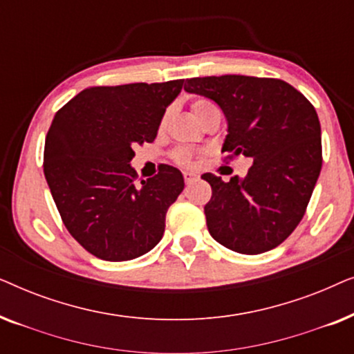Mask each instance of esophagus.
I'll return each mask as SVG.
<instances>
[{
	"label": "esophagus",
	"instance_id": "1",
	"mask_svg": "<svg viewBox=\"0 0 354 354\" xmlns=\"http://www.w3.org/2000/svg\"><path fill=\"white\" fill-rule=\"evenodd\" d=\"M183 180H185L187 185H188V183L195 182V180H196V174H193V172H183Z\"/></svg>",
	"mask_w": 354,
	"mask_h": 354
}]
</instances>
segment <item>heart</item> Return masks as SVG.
<instances>
[{
    "label": "heart",
    "mask_w": 354,
    "mask_h": 354,
    "mask_svg": "<svg viewBox=\"0 0 354 354\" xmlns=\"http://www.w3.org/2000/svg\"><path fill=\"white\" fill-rule=\"evenodd\" d=\"M192 113L203 124L209 115L219 113V109H217V106L212 103L211 100L196 98L193 100L192 103ZM166 120L167 114H164V118L161 119V127H164ZM193 158H195V154H193V151H190L188 148H178L174 151V159H176L178 164H182V166H190V164H193Z\"/></svg>",
    "instance_id": "heart-1"
}]
</instances>
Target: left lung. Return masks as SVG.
Here are the masks:
<instances>
[{"instance_id": "left-lung-1", "label": "left lung", "mask_w": 354, "mask_h": 354, "mask_svg": "<svg viewBox=\"0 0 354 354\" xmlns=\"http://www.w3.org/2000/svg\"><path fill=\"white\" fill-rule=\"evenodd\" d=\"M221 106L227 124L222 153L253 166L243 180L203 174L212 196L207 230L225 248L259 254L288 239L306 212L322 167L321 124L306 96L280 79L195 77L183 86Z\"/></svg>"}]
</instances>
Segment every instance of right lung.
<instances>
[{"mask_svg": "<svg viewBox=\"0 0 354 354\" xmlns=\"http://www.w3.org/2000/svg\"><path fill=\"white\" fill-rule=\"evenodd\" d=\"M183 80L90 86L57 111L48 130L43 171L69 234L96 258L130 261L159 243L169 206L183 187L161 164L137 183L135 145L151 143Z\"/></svg>", "mask_w": 354, "mask_h": 354, "instance_id": "add662e5", "label": "right lung"}]
</instances>
